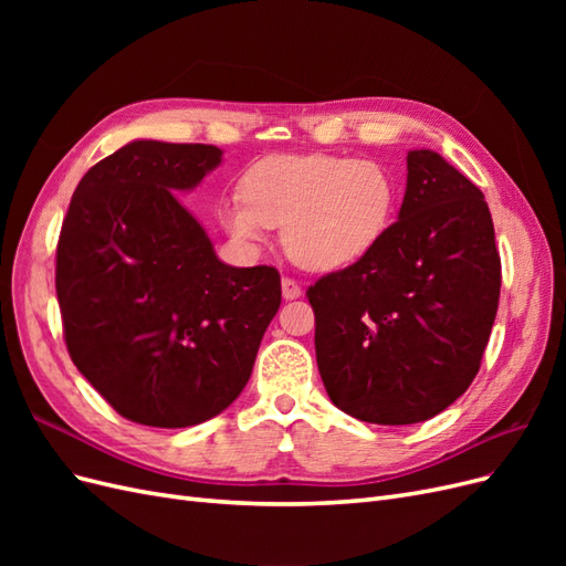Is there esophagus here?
Segmentation results:
<instances>
[{
  "label": "esophagus",
  "instance_id": "esophagus-1",
  "mask_svg": "<svg viewBox=\"0 0 566 566\" xmlns=\"http://www.w3.org/2000/svg\"><path fill=\"white\" fill-rule=\"evenodd\" d=\"M281 290H283V300H295V297H300V295H302V287H300V283H297L295 279H290V276H283V281H281Z\"/></svg>",
  "mask_w": 566,
  "mask_h": 566
}]
</instances>
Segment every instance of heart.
I'll list each match as a JSON object with an SVG mask.
<instances>
[{"mask_svg":"<svg viewBox=\"0 0 566 566\" xmlns=\"http://www.w3.org/2000/svg\"><path fill=\"white\" fill-rule=\"evenodd\" d=\"M397 196V179L375 160L279 153L248 169L243 193L221 202L219 221L243 245L262 243L271 227H283L285 250L297 264L335 271L378 248Z\"/></svg>","mask_w":566,"mask_h":566,"instance_id":"1","label":"heart"}]
</instances>
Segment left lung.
I'll list each match as a JSON object with an SVG mask.
<instances>
[{
    "instance_id": "left-lung-1",
    "label": "left lung",
    "mask_w": 566,
    "mask_h": 566,
    "mask_svg": "<svg viewBox=\"0 0 566 566\" xmlns=\"http://www.w3.org/2000/svg\"><path fill=\"white\" fill-rule=\"evenodd\" d=\"M406 163L399 219L378 248L306 290L325 391L375 424L430 420L465 394L501 297L484 193L434 150Z\"/></svg>"
}]
</instances>
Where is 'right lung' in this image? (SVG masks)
Returning a JSON list of instances; mask_svg holds the SVG:
<instances>
[{
	"label": "right lung",
	"mask_w": 566,
	"mask_h": 566,
	"mask_svg": "<svg viewBox=\"0 0 566 566\" xmlns=\"http://www.w3.org/2000/svg\"><path fill=\"white\" fill-rule=\"evenodd\" d=\"M221 163L208 144L132 142L77 184L56 248L67 354L119 416L191 427L231 406L281 306L273 266H229L175 191Z\"/></svg>",
	"instance_id": "right-lung-1"
}]
</instances>
